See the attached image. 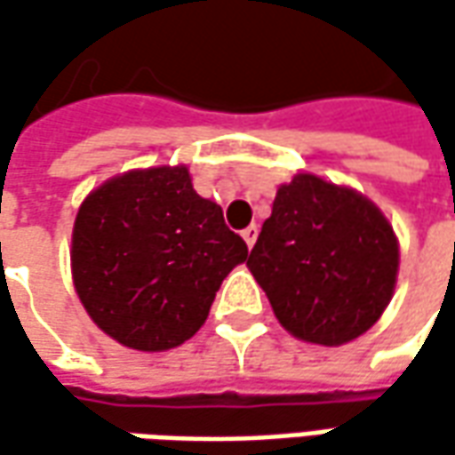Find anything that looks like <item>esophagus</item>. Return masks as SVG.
I'll return each mask as SVG.
<instances>
[{"label": "esophagus", "instance_id": "obj_1", "mask_svg": "<svg viewBox=\"0 0 455 455\" xmlns=\"http://www.w3.org/2000/svg\"><path fill=\"white\" fill-rule=\"evenodd\" d=\"M243 240L248 243V248H253L255 240H258V225H248V228L243 230Z\"/></svg>", "mask_w": 455, "mask_h": 455}]
</instances>
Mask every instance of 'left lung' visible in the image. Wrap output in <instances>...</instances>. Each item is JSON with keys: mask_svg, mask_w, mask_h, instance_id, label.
<instances>
[{"mask_svg": "<svg viewBox=\"0 0 455 455\" xmlns=\"http://www.w3.org/2000/svg\"><path fill=\"white\" fill-rule=\"evenodd\" d=\"M397 237L375 202L296 174L278 187L248 268L293 337L339 347L382 316L397 281Z\"/></svg>", "mask_w": 455, "mask_h": 455, "instance_id": "left-lung-1", "label": "left lung"}]
</instances>
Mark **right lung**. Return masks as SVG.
Instances as JSON below:
<instances>
[{
  "mask_svg": "<svg viewBox=\"0 0 455 455\" xmlns=\"http://www.w3.org/2000/svg\"><path fill=\"white\" fill-rule=\"evenodd\" d=\"M248 258L187 166L133 169L93 189L73 228V283L111 339L164 352L197 334L225 275Z\"/></svg>",
  "mask_w": 455,
  "mask_h": 455,
  "instance_id": "right-lung-1",
  "label": "right lung"
}]
</instances>
